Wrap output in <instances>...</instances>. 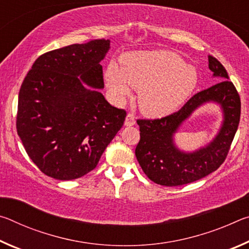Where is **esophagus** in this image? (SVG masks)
Returning <instances> with one entry per match:
<instances>
[{"label": "esophagus", "instance_id": "1", "mask_svg": "<svg viewBox=\"0 0 249 249\" xmlns=\"http://www.w3.org/2000/svg\"><path fill=\"white\" fill-rule=\"evenodd\" d=\"M135 123H136L135 116L133 114H130V113H128L127 116H126V119H125V125L126 126H133V125H135Z\"/></svg>", "mask_w": 249, "mask_h": 249}]
</instances>
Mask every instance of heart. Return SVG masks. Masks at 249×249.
<instances>
[{
	"instance_id": "b5f03b06",
	"label": "heart",
	"mask_w": 249,
	"mask_h": 249,
	"mask_svg": "<svg viewBox=\"0 0 249 249\" xmlns=\"http://www.w3.org/2000/svg\"><path fill=\"white\" fill-rule=\"evenodd\" d=\"M122 66L109 64L104 78L117 100L140 91V107L146 115L159 117L178 109L195 91L197 74L179 54L166 50L124 54Z\"/></svg>"
}]
</instances>
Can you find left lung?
Returning <instances> with one entry per match:
<instances>
[{
    "label": "left lung",
    "mask_w": 249,
    "mask_h": 249,
    "mask_svg": "<svg viewBox=\"0 0 249 249\" xmlns=\"http://www.w3.org/2000/svg\"><path fill=\"white\" fill-rule=\"evenodd\" d=\"M209 68L221 81L199 92L178 112L156 120H137L141 140L135 155L142 171L155 183L177 187L193 182L215 171L226 158L241 119V99L224 67L209 56ZM208 102L220 104L223 123L213 141L192 153L180 151L173 135L195 109Z\"/></svg>",
    "instance_id": "1"
}]
</instances>
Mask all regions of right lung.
I'll return each instance as SVG.
<instances>
[{"label":"right lung","instance_id":"add662e5","mask_svg":"<svg viewBox=\"0 0 249 249\" xmlns=\"http://www.w3.org/2000/svg\"><path fill=\"white\" fill-rule=\"evenodd\" d=\"M109 40L52 50L36 59L18 93L16 128L29 158L46 176L73 180L93 170L124 124L109 104L100 65Z\"/></svg>","mask_w":249,"mask_h":249}]
</instances>
